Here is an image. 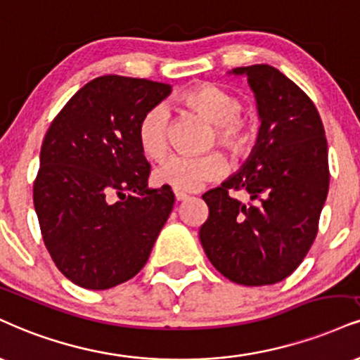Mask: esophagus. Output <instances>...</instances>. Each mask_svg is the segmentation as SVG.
<instances>
[{
	"label": "esophagus",
	"mask_w": 360,
	"mask_h": 360,
	"mask_svg": "<svg viewBox=\"0 0 360 360\" xmlns=\"http://www.w3.org/2000/svg\"><path fill=\"white\" fill-rule=\"evenodd\" d=\"M174 198H176V201H184V199H188L189 196L183 191H174Z\"/></svg>",
	"instance_id": "esophagus-1"
}]
</instances>
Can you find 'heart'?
<instances>
[{"instance_id": "b5f03b06", "label": "heart", "mask_w": 360, "mask_h": 360, "mask_svg": "<svg viewBox=\"0 0 360 360\" xmlns=\"http://www.w3.org/2000/svg\"><path fill=\"white\" fill-rule=\"evenodd\" d=\"M181 101L214 125L216 142L229 154L240 158L250 153L257 139V124L250 117L240 115L241 101L235 94L223 86L205 84L186 92ZM167 132L169 110L159 103L147 110L139 124V142L144 154L153 159L162 158L167 150ZM224 174L226 162L216 153L201 158L171 155L155 169L154 181L176 191H196Z\"/></svg>"}]
</instances>
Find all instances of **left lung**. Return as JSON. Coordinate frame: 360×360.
<instances>
[{"mask_svg":"<svg viewBox=\"0 0 360 360\" xmlns=\"http://www.w3.org/2000/svg\"><path fill=\"white\" fill-rule=\"evenodd\" d=\"M257 101V144L236 174L202 194L210 216L199 229L206 257L219 274L246 287L292 275L309 253L328 193L323 124L300 86L270 65L233 68ZM229 188H245L250 202Z\"/></svg>","mask_w":360,"mask_h":360,"instance_id":"8db88e82","label":"left lung"}]
</instances>
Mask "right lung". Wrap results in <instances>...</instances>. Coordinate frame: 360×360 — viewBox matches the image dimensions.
Returning a JSON list of instances; mask_svg holds the SVG:
<instances>
[{
  "instance_id": "obj_1",
  "label": "right lung",
  "mask_w": 360,
  "mask_h": 360,
  "mask_svg": "<svg viewBox=\"0 0 360 360\" xmlns=\"http://www.w3.org/2000/svg\"><path fill=\"white\" fill-rule=\"evenodd\" d=\"M171 90L97 77L65 103L43 139L34 211L51 259L79 287L107 290L136 276L171 214L174 194L147 188L150 164L139 142L142 117Z\"/></svg>"
}]
</instances>
